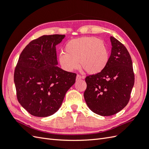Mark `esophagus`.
Segmentation results:
<instances>
[{
    "label": "esophagus",
    "instance_id": "esophagus-1",
    "mask_svg": "<svg viewBox=\"0 0 149 149\" xmlns=\"http://www.w3.org/2000/svg\"><path fill=\"white\" fill-rule=\"evenodd\" d=\"M81 79H83V76H81L79 75V74H77V76H76V80L78 81V80H79Z\"/></svg>",
    "mask_w": 149,
    "mask_h": 149
}]
</instances>
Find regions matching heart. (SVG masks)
Segmentation results:
<instances>
[{
  "mask_svg": "<svg viewBox=\"0 0 149 149\" xmlns=\"http://www.w3.org/2000/svg\"><path fill=\"white\" fill-rule=\"evenodd\" d=\"M65 53H60L58 61L63 70L73 71L80 65L90 74L104 70L109 61V52L103 40L96 37H81L70 40L65 47Z\"/></svg>",
  "mask_w": 149,
  "mask_h": 149,
  "instance_id": "obj_1",
  "label": "heart"
}]
</instances>
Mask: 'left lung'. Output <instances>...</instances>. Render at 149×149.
<instances>
[{
  "label": "left lung",
  "mask_w": 149,
  "mask_h": 149,
  "mask_svg": "<svg viewBox=\"0 0 149 149\" xmlns=\"http://www.w3.org/2000/svg\"><path fill=\"white\" fill-rule=\"evenodd\" d=\"M110 40L111 53L104 70L85 78V101L93 112L102 116L114 115L127 106L134 84L129 52L114 37H111Z\"/></svg>",
  "instance_id": "1"
}]
</instances>
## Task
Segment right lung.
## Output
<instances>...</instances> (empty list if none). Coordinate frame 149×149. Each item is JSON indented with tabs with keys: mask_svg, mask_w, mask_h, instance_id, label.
<instances>
[{
	"mask_svg": "<svg viewBox=\"0 0 149 149\" xmlns=\"http://www.w3.org/2000/svg\"><path fill=\"white\" fill-rule=\"evenodd\" d=\"M65 35H43L22 52L14 71L18 101L30 114L49 116L59 109L76 74L57 66L56 45Z\"/></svg>",
	"mask_w": 149,
	"mask_h": 149,
	"instance_id": "right-lung-1",
	"label": "right lung"
}]
</instances>
